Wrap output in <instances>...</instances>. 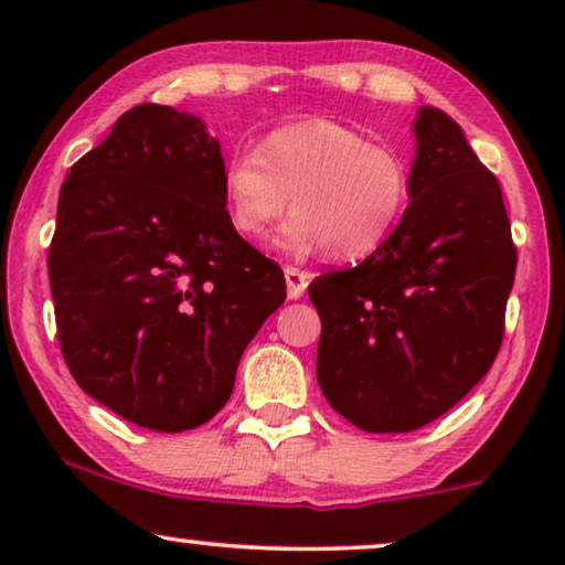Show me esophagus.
<instances>
[{
    "label": "esophagus",
    "mask_w": 565,
    "mask_h": 565,
    "mask_svg": "<svg viewBox=\"0 0 565 565\" xmlns=\"http://www.w3.org/2000/svg\"><path fill=\"white\" fill-rule=\"evenodd\" d=\"M308 282H311V275L303 273V269L298 267H285V288H288V298L290 300H298L303 296Z\"/></svg>",
    "instance_id": "obj_1"
}]
</instances>
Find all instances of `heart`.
Instances as JSON below:
<instances>
[{
	"label": "heart",
	"mask_w": 565,
	"mask_h": 565,
	"mask_svg": "<svg viewBox=\"0 0 565 565\" xmlns=\"http://www.w3.org/2000/svg\"><path fill=\"white\" fill-rule=\"evenodd\" d=\"M228 223L238 236L277 231L288 254L327 249L331 259H365L388 242L412 198V169L396 149L370 143L344 122L308 118L262 138L257 151H236L221 169Z\"/></svg>",
	"instance_id": "1"
}]
</instances>
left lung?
<instances>
[{"mask_svg": "<svg viewBox=\"0 0 565 565\" xmlns=\"http://www.w3.org/2000/svg\"><path fill=\"white\" fill-rule=\"evenodd\" d=\"M412 130V203L396 231L308 285L323 398L375 435L435 422L489 373L516 269L501 188L462 128L419 107Z\"/></svg>", "mask_w": 565, "mask_h": 565, "instance_id": "obj_1", "label": "left lung"}]
</instances>
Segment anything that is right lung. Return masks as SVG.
Here are the masks:
<instances>
[{"label": "right lung", "mask_w": 565, "mask_h": 565, "mask_svg": "<svg viewBox=\"0 0 565 565\" xmlns=\"http://www.w3.org/2000/svg\"><path fill=\"white\" fill-rule=\"evenodd\" d=\"M221 143L198 115L138 105L68 169L49 277L79 388L157 431L195 429L285 300L282 269L228 223Z\"/></svg>", "instance_id": "obj_1"}]
</instances>
